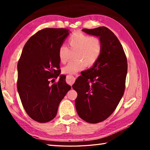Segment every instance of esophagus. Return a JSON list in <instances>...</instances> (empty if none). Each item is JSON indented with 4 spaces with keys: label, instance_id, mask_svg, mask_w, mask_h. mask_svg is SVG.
<instances>
[{
    "label": "esophagus",
    "instance_id": "34e87169",
    "mask_svg": "<svg viewBox=\"0 0 150 150\" xmlns=\"http://www.w3.org/2000/svg\"><path fill=\"white\" fill-rule=\"evenodd\" d=\"M75 78L72 75H67V77H66V81H67L68 84H69L71 86H72L73 83L75 82Z\"/></svg>",
    "mask_w": 150,
    "mask_h": 150
}]
</instances>
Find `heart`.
I'll return each instance as SVG.
<instances>
[{
    "label": "heart",
    "mask_w": 150,
    "mask_h": 150,
    "mask_svg": "<svg viewBox=\"0 0 150 150\" xmlns=\"http://www.w3.org/2000/svg\"><path fill=\"white\" fill-rule=\"evenodd\" d=\"M70 49L76 51L75 59L64 67L62 72L64 74H74L83 69L86 66L91 67L95 64L100 57L103 50V42L100 38L91 36L82 32L73 33L68 39ZM69 50L66 45H62L59 48L58 56L60 62L65 63L69 58Z\"/></svg>",
    "instance_id": "1"
}]
</instances>
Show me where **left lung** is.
I'll return each mask as SVG.
<instances>
[{
	"instance_id": "obj_1",
	"label": "left lung",
	"mask_w": 150,
	"mask_h": 150,
	"mask_svg": "<svg viewBox=\"0 0 150 150\" xmlns=\"http://www.w3.org/2000/svg\"><path fill=\"white\" fill-rule=\"evenodd\" d=\"M83 31L99 37L103 42L97 62L81 73L73 85L77 93L75 108L78 115L88 123L96 124L108 118L120 103L125 90L128 65L120 42L108 28Z\"/></svg>"
}]
</instances>
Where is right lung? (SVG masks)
Wrapping results in <instances>:
<instances>
[{"label": "right lung", "instance_id": "obj_1", "mask_svg": "<svg viewBox=\"0 0 150 150\" xmlns=\"http://www.w3.org/2000/svg\"><path fill=\"white\" fill-rule=\"evenodd\" d=\"M69 34L65 28H44L33 35L22 50L18 63L17 89L22 106L30 118L40 123L53 120L71 86L59 75V48Z\"/></svg>", "mask_w": 150, "mask_h": 150}]
</instances>
